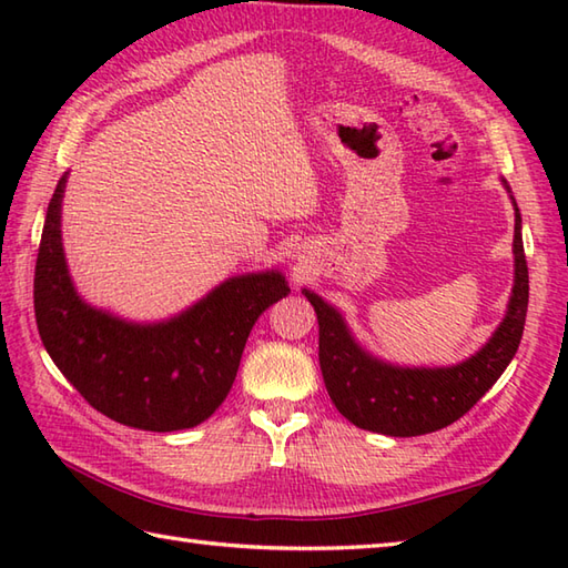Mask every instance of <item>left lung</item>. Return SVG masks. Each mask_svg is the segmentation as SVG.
<instances>
[{"label": "left lung", "instance_id": "1", "mask_svg": "<svg viewBox=\"0 0 568 568\" xmlns=\"http://www.w3.org/2000/svg\"><path fill=\"white\" fill-rule=\"evenodd\" d=\"M515 210L513 291L500 324L476 354L452 366H400L385 361L356 339L342 310L315 291L303 295L317 312L320 366L336 409L352 425L388 434L419 437L464 417L508 368L523 339L529 277L523 246V216L508 180L500 178Z\"/></svg>", "mask_w": 568, "mask_h": 568}]
</instances>
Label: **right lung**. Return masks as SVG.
Segmentation results:
<instances>
[{
	"label": "right lung",
	"instance_id": "obj_1",
	"mask_svg": "<svg viewBox=\"0 0 568 568\" xmlns=\"http://www.w3.org/2000/svg\"><path fill=\"white\" fill-rule=\"evenodd\" d=\"M68 175L48 202L33 277L41 342L84 400L146 432L197 427L224 403L251 327L291 293L281 271L232 275L178 315L136 322L84 300L63 248Z\"/></svg>",
	"mask_w": 568,
	"mask_h": 568
}]
</instances>
